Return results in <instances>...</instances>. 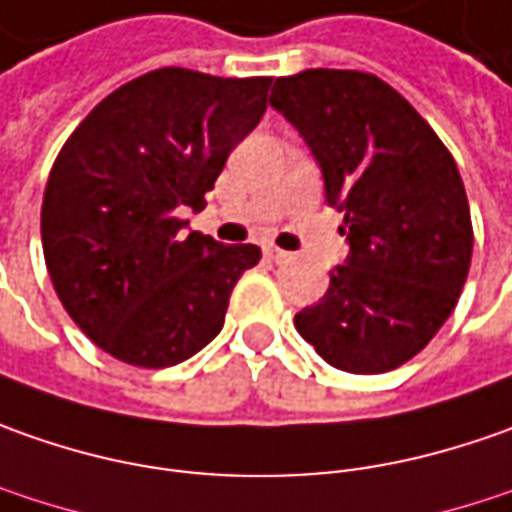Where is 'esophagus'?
Returning <instances> with one entry per match:
<instances>
[{
    "label": "esophagus",
    "instance_id": "obj_1",
    "mask_svg": "<svg viewBox=\"0 0 512 512\" xmlns=\"http://www.w3.org/2000/svg\"><path fill=\"white\" fill-rule=\"evenodd\" d=\"M263 252H266V257L274 260V263H289L291 257H294L291 252H283V249H277V246H266Z\"/></svg>",
    "mask_w": 512,
    "mask_h": 512
}]
</instances>
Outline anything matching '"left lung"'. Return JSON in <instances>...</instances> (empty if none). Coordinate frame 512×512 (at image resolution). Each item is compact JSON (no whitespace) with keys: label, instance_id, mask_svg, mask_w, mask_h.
<instances>
[{"label":"left lung","instance_id":"1","mask_svg":"<svg viewBox=\"0 0 512 512\" xmlns=\"http://www.w3.org/2000/svg\"><path fill=\"white\" fill-rule=\"evenodd\" d=\"M323 167L326 201L345 212V266L294 326L334 368L385 374L416 357L462 294L473 223L459 167L408 98L374 73L303 70L274 81Z\"/></svg>","mask_w":512,"mask_h":512}]
</instances>
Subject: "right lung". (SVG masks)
Segmentation results:
<instances>
[{
	"label": "right lung",
	"instance_id": "obj_1",
	"mask_svg": "<svg viewBox=\"0 0 512 512\" xmlns=\"http://www.w3.org/2000/svg\"><path fill=\"white\" fill-rule=\"evenodd\" d=\"M269 76L161 67L101 98L64 141L42 201L47 274L73 323L115 360L169 368L223 328L252 243L181 229L266 113Z\"/></svg>",
	"mask_w": 512,
	"mask_h": 512
}]
</instances>
